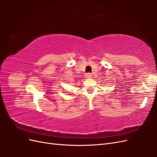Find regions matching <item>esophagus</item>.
Returning a JSON list of instances; mask_svg holds the SVG:
<instances>
[{"instance_id": "esophagus-1", "label": "esophagus", "mask_w": 157, "mask_h": 157, "mask_svg": "<svg viewBox=\"0 0 157 157\" xmlns=\"http://www.w3.org/2000/svg\"><path fill=\"white\" fill-rule=\"evenodd\" d=\"M85 77H86V78H91L92 77V75L91 73H88L86 74V76H85Z\"/></svg>"}]
</instances>
